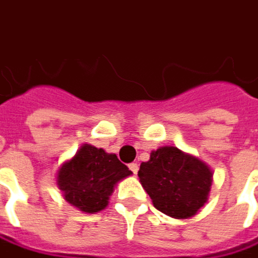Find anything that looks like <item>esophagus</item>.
I'll list each match as a JSON object with an SVG mask.
<instances>
[{"instance_id": "1", "label": "esophagus", "mask_w": 258, "mask_h": 258, "mask_svg": "<svg viewBox=\"0 0 258 258\" xmlns=\"http://www.w3.org/2000/svg\"><path fill=\"white\" fill-rule=\"evenodd\" d=\"M128 167H130V170H131L133 173L137 174V172H139V164H137V163H130Z\"/></svg>"}]
</instances>
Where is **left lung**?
<instances>
[{
    "mask_svg": "<svg viewBox=\"0 0 258 258\" xmlns=\"http://www.w3.org/2000/svg\"><path fill=\"white\" fill-rule=\"evenodd\" d=\"M139 177L154 208L176 219L196 215L212 185L207 163L169 146L151 151L150 160L141 163Z\"/></svg>",
    "mask_w": 258,
    "mask_h": 258,
    "instance_id": "1",
    "label": "left lung"
}]
</instances>
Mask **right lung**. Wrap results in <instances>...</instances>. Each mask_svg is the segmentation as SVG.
I'll return each instance as SVG.
<instances>
[{
  "label": "right lung",
  "mask_w": 258,
  "mask_h": 258,
  "mask_svg": "<svg viewBox=\"0 0 258 258\" xmlns=\"http://www.w3.org/2000/svg\"><path fill=\"white\" fill-rule=\"evenodd\" d=\"M133 174L117 154L84 144L57 172V186L64 199L78 209L95 214L108 205L119 180Z\"/></svg>",
  "instance_id": "right-lung-1"
}]
</instances>
